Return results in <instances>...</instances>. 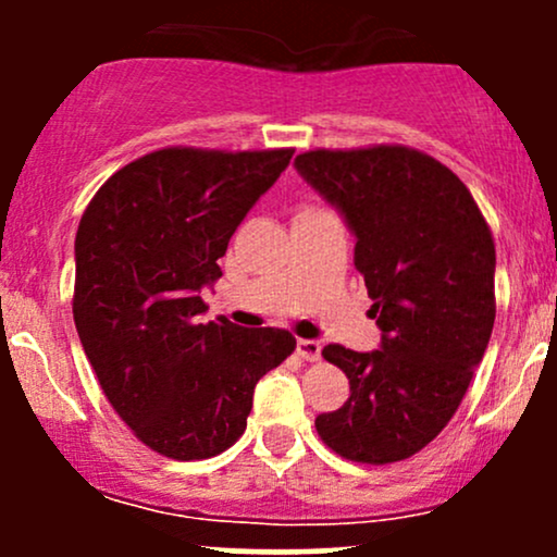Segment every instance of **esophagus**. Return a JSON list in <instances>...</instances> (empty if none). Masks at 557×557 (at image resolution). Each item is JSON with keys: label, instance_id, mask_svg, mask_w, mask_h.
I'll return each instance as SVG.
<instances>
[{"label": "esophagus", "instance_id": "obj_1", "mask_svg": "<svg viewBox=\"0 0 557 557\" xmlns=\"http://www.w3.org/2000/svg\"><path fill=\"white\" fill-rule=\"evenodd\" d=\"M296 354L304 361H319V359H322V343L306 341V337H300V341L296 343Z\"/></svg>", "mask_w": 557, "mask_h": 557}]
</instances>
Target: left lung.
<instances>
[{
    "mask_svg": "<svg viewBox=\"0 0 557 557\" xmlns=\"http://www.w3.org/2000/svg\"><path fill=\"white\" fill-rule=\"evenodd\" d=\"M296 168L356 233V270L374 300L382 348L324 345L350 395L317 417L348 461L411 458L461 406L495 324V240L461 177L400 144L314 149Z\"/></svg>",
    "mask_w": 557,
    "mask_h": 557,
    "instance_id": "1",
    "label": "left lung"
}]
</instances>
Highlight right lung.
<instances>
[{"label":"right lung","instance_id":"add662e5","mask_svg":"<svg viewBox=\"0 0 557 557\" xmlns=\"http://www.w3.org/2000/svg\"><path fill=\"white\" fill-rule=\"evenodd\" d=\"M293 149L168 146L96 190L75 235V330L107 400L159 456L201 461L238 443L253 387L296 350L287 330L201 324L203 285Z\"/></svg>","mask_w":557,"mask_h":557}]
</instances>
